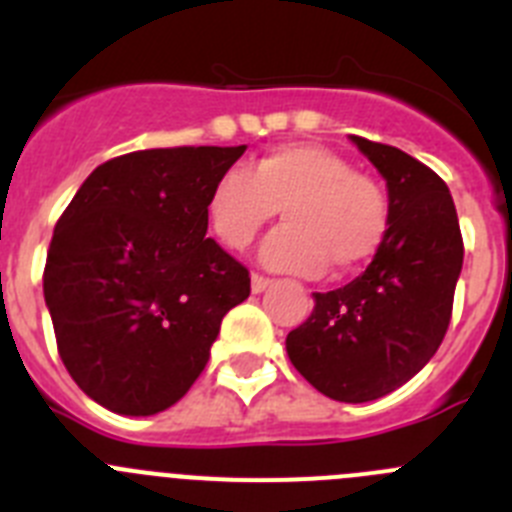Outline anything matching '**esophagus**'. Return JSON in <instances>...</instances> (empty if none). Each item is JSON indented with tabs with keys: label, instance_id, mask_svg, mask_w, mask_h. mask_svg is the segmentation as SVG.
Listing matches in <instances>:
<instances>
[{
	"label": "esophagus",
	"instance_id": "obj_1",
	"mask_svg": "<svg viewBox=\"0 0 512 512\" xmlns=\"http://www.w3.org/2000/svg\"><path fill=\"white\" fill-rule=\"evenodd\" d=\"M271 284L269 277H264V274H251V289L259 295V292H264L266 287Z\"/></svg>",
	"mask_w": 512,
	"mask_h": 512
}]
</instances>
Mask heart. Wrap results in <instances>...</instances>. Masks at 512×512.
<instances>
[{"mask_svg":"<svg viewBox=\"0 0 512 512\" xmlns=\"http://www.w3.org/2000/svg\"><path fill=\"white\" fill-rule=\"evenodd\" d=\"M282 210L284 225L266 238L274 269L346 277L377 256L390 230V197L366 171L318 143H287L251 169L225 171L207 200L217 241L243 251Z\"/></svg>","mask_w":512,"mask_h":512,"instance_id":"obj_1","label":"heart"}]
</instances>
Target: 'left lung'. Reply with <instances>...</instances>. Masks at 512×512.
Returning <instances> with one entry per match:
<instances>
[{
	"label": "left lung",
	"mask_w": 512,
	"mask_h": 512,
	"mask_svg": "<svg viewBox=\"0 0 512 512\" xmlns=\"http://www.w3.org/2000/svg\"><path fill=\"white\" fill-rule=\"evenodd\" d=\"M387 179L390 230L361 277L315 292L287 354L325 397L369 402L413 379L441 346L464 261L459 217L441 176L395 146L351 135Z\"/></svg>",
	"instance_id": "obj_1"
}]
</instances>
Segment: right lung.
<instances>
[{
    "label": "right lung",
    "instance_id": "right-lung-1",
    "mask_svg": "<svg viewBox=\"0 0 512 512\" xmlns=\"http://www.w3.org/2000/svg\"><path fill=\"white\" fill-rule=\"evenodd\" d=\"M246 146L148 148L110 158L58 217L45 305L71 379L102 408L153 415L205 369L248 269L207 233L215 182Z\"/></svg>",
    "mask_w": 512,
    "mask_h": 512
}]
</instances>
